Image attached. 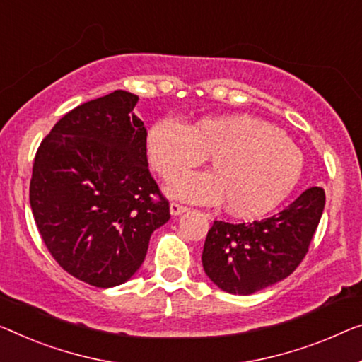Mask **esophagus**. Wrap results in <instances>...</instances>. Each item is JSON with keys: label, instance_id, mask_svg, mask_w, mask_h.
Returning a JSON list of instances; mask_svg holds the SVG:
<instances>
[{"label": "esophagus", "instance_id": "34e87169", "mask_svg": "<svg viewBox=\"0 0 362 362\" xmlns=\"http://www.w3.org/2000/svg\"><path fill=\"white\" fill-rule=\"evenodd\" d=\"M169 209H170V214L172 216H180V214L188 211L187 206H182V204H179V203H170Z\"/></svg>", "mask_w": 362, "mask_h": 362}]
</instances>
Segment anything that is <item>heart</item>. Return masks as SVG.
I'll use <instances>...</instances> for the list:
<instances>
[{"label":"heart","instance_id":"b5f03b06","mask_svg":"<svg viewBox=\"0 0 362 362\" xmlns=\"http://www.w3.org/2000/svg\"><path fill=\"white\" fill-rule=\"evenodd\" d=\"M149 165L172 179L212 158L213 173H191L167 183L182 202L218 204L240 218H257L286 199L302 175L304 158L281 129L245 113L206 117L190 128L160 120L146 134Z\"/></svg>","mask_w":362,"mask_h":362}]
</instances>
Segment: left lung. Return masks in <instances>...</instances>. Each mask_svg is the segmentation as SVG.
Instances as JSON below:
<instances>
[{
  "label": "left lung",
  "mask_w": 362,
  "mask_h": 362,
  "mask_svg": "<svg viewBox=\"0 0 362 362\" xmlns=\"http://www.w3.org/2000/svg\"><path fill=\"white\" fill-rule=\"evenodd\" d=\"M325 192L307 188L283 211L253 223L214 221L203 247V269L219 289L249 296L283 281L305 257L320 223Z\"/></svg>",
  "instance_id": "1"
}]
</instances>
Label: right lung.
Returning a JSON list of instances; mask_svg holds the SVG:
<instances>
[{
  "label": "right lung",
  "instance_id": "add662e5",
  "mask_svg": "<svg viewBox=\"0 0 362 362\" xmlns=\"http://www.w3.org/2000/svg\"><path fill=\"white\" fill-rule=\"evenodd\" d=\"M136 102L118 89L68 112L32 169L30 208L48 252L95 288L128 281L146 258L151 234L170 219L148 170Z\"/></svg>",
  "mask_w": 362,
  "mask_h": 362
}]
</instances>
